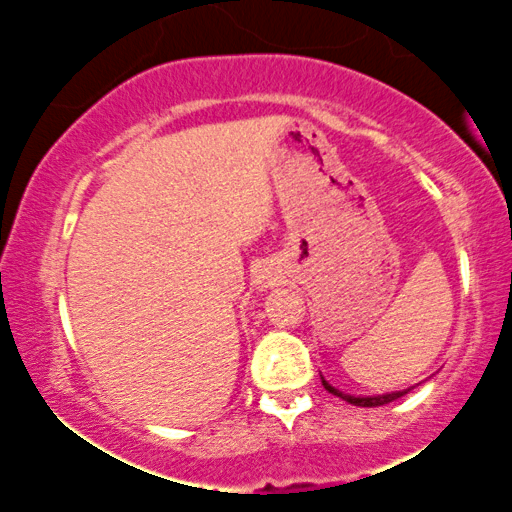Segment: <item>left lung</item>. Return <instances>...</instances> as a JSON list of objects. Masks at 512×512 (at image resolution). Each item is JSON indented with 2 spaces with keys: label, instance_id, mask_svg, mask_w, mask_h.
Masks as SVG:
<instances>
[{
  "label": "left lung",
  "instance_id": "8db88e82",
  "mask_svg": "<svg viewBox=\"0 0 512 512\" xmlns=\"http://www.w3.org/2000/svg\"><path fill=\"white\" fill-rule=\"evenodd\" d=\"M322 385H325L327 392L342 397L344 402L354 404V407H383V404H390V402H395L397 397L407 395V390H404V392H390V395H378V397H356V395H344V392H339L337 387H332L325 378H322Z\"/></svg>",
  "mask_w": 512,
  "mask_h": 512
}]
</instances>
